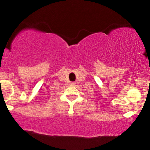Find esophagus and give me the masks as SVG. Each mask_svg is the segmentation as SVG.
Instances as JSON below:
<instances>
[{"label":"esophagus","instance_id":"esophagus-1","mask_svg":"<svg viewBox=\"0 0 150 150\" xmlns=\"http://www.w3.org/2000/svg\"><path fill=\"white\" fill-rule=\"evenodd\" d=\"M70 85H72V86H75V85H76V83H75V82H71V83H70Z\"/></svg>","mask_w":150,"mask_h":150}]
</instances>
